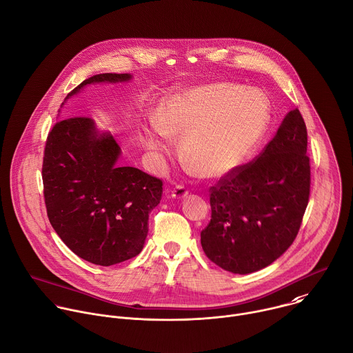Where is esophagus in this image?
<instances>
[{"mask_svg": "<svg viewBox=\"0 0 353 353\" xmlns=\"http://www.w3.org/2000/svg\"><path fill=\"white\" fill-rule=\"evenodd\" d=\"M188 192H190V190H188L187 187H184V185L179 184V185H176V187L173 188V191H172V196H173V198H176V199H181V198L187 196V195H188Z\"/></svg>", "mask_w": 353, "mask_h": 353, "instance_id": "34e87169", "label": "esophagus"}]
</instances>
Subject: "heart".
Returning <instances> with one entry per match:
<instances>
[{"mask_svg": "<svg viewBox=\"0 0 353 353\" xmlns=\"http://www.w3.org/2000/svg\"><path fill=\"white\" fill-rule=\"evenodd\" d=\"M270 122L268 97L254 88L220 81L172 94L159 108L152 148L181 137V155L202 177H221L252 154Z\"/></svg>", "mask_w": 353, "mask_h": 353, "instance_id": "heart-1", "label": "heart"}]
</instances>
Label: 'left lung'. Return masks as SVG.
<instances>
[{
  "mask_svg": "<svg viewBox=\"0 0 353 353\" xmlns=\"http://www.w3.org/2000/svg\"><path fill=\"white\" fill-rule=\"evenodd\" d=\"M307 132L298 108L254 161L209 188L210 221L201 231L205 255L219 268L248 274L294 243L310 194Z\"/></svg>",
  "mask_w": 353,
  "mask_h": 353,
  "instance_id": "left-lung-1",
  "label": "left lung"
}]
</instances>
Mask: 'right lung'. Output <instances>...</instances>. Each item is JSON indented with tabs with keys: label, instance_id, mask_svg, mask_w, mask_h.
Wrapping results in <instances>:
<instances>
[{
	"label": "right lung",
	"instance_id": "obj_1",
	"mask_svg": "<svg viewBox=\"0 0 353 353\" xmlns=\"http://www.w3.org/2000/svg\"><path fill=\"white\" fill-rule=\"evenodd\" d=\"M128 73L95 74L87 84L126 81ZM121 147L98 134L88 116L58 121L43 158L47 216L61 240L81 259L112 266L137 256L148 234L150 212L161 202L163 183L145 172L116 165Z\"/></svg>",
	"mask_w": 353,
	"mask_h": 353
}]
</instances>
